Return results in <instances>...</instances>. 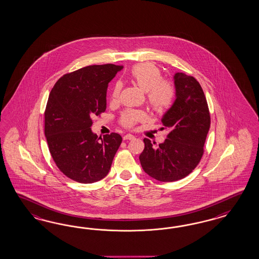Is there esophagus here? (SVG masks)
Segmentation results:
<instances>
[{"instance_id":"1","label":"esophagus","mask_w":259,"mask_h":259,"mask_svg":"<svg viewBox=\"0 0 259 259\" xmlns=\"http://www.w3.org/2000/svg\"><path fill=\"white\" fill-rule=\"evenodd\" d=\"M134 139H135V137L131 134H127L123 137V141H132Z\"/></svg>"}]
</instances>
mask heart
<instances>
[{"mask_svg": "<svg viewBox=\"0 0 259 259\" xmlns=\"http://www.w3.org/2000/svg\"><path fill=\"white\" fill-rule=\"evenodd\" d=\"M129 78L134 83L146 91L150 108L157 114H163L170 109L177 99V87L172 80L162 78V72L156 64L141 63L135 64L129 72ZM122 84L117 82L112 89L111 100L117 102L119 99ZM146 119V114L141 110L128 109L120 118L119 124L132 129L139 122Z\"/></svg>", "mask_w": 259, "mask_h": 259, "instance_id": "b5f03b06", "label": "heart"}]
</instances>
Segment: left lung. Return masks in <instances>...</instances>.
<instances>
[{"instance_id":"left-lung-1","label":"left lung","mask_w":259,"mask_h":259,"mask_svg":"<svg viewBox=\"0 0 259 259\" xmlns=\"http://www.w3.org/2000/svg\"><path fill=\"white\" fill-rule=\"evenodd\" d=\"M177 99L162 118L161 129L169 134L163 143L153 146L144 139L140 156L144 172L153 179L170 182L184 179L195 170L203 156L211 116L202 87L184 73L175 75Z\"/></svg>"}]
</instances>
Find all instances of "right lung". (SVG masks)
I'll return each instance as SVG.
<instances>
[{
    "mask_svg": "<svg viewBox=\"0 0 259 259\" xmlns=\"http://www.w3.org/2000/svg\"><path fill=\"white\" fill-rule=\"evenodd\" d=\"M121 69L112 63L79 68L59 78L49 94L45 111L48 148L72 181L93 183L109 172L122 139L117 133L98 138L90 127L92 118L105 112L108 83Z\"/></svg>",
    "mask_w": 259,
    "mask_h": 259,
    "instance_id": "add662e5",
    "label": "right lung"
}]
</instances>
